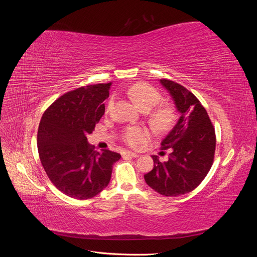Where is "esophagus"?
I'll return each instance as SVG.
<instances>
[{"instance_id": "34e87169", "label": "esophagus", "mask_w": 257, "mask_h": 257, "mask_svg": "<svg viewBox=\"0 0 257 257\" xmlns=\"http://www.w3.org/2000/svg\"><path fill=\"white\" fill-rule=\"evenodd\" d=\"M122 155H123V158H127V157H130V158H138L139 157L137 153L132 152V151H124Z\"/></svg>"}]
</instances>
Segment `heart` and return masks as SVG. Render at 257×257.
<instances>
[{
	"label": "heart",
	"mask_w": 257,
	"mask_h": 257,
	"mask_svg": "<svg viewBox=\"0 0 257 257\" xmlns=\"http://www.w3.org/2000/svg\"><path fill=\"white\" fill-rule=\"evenodd\" d=\"M126 94L143 111L151 110L148 113V120L155 130L165 132L173 125L175 121V110L172 106L162 104L152 109L162 99V96L151 85L144 82L134 83L126 90ZM112 105L113 98H110L107 109L109 110ZM150 136V132L143 126H128L122 132L123 142L133 148L142 146Z\"/></svg>",
	"instance_id": "b5f03b06"
}]
</instances>
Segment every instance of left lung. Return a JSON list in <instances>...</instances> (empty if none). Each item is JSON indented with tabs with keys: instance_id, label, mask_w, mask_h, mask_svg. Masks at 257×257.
<instances>
[{
	"instance_id": "8db88e82",
	"label": "left lung",
	"mask_w": 257,
	"mask_h": 257,
	"mask_svg": "<svg viewBox=\"0 0 257 257\" xmlns=\"http://www.w3.org/2000/svg\"><path fill=\"white\" fill-rule=\"evenodd\" d=\"M160 82L173 97L180 118L161 143L162 150H172L168 161L162 163L152 155L154 167L145 175V180L161 195L179 196L196 189L209 173L214 159L215 132L192 92L172 80Z\"/></svg>"
}]
</instances>
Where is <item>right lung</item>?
I'll use <instances>...</instances> for the list:
<instances>
[{
	"mask_svg": "<svg viewBox=\"0 0 257 257\" xmlns=\"http://www.w3.org/2000/svg\"><path fill=\"white\" fill-rule=\"evenodd\" d=\"M111 82L85 85L65 93L48 107L37 132L42 165L50 181L65 195L89 199L108 185L112 165L121 155L95 151L87 136L105 112Z\"/></svg>",
	"mask_w": 257,
	"mask_h": 257,
	"instance_id": "right-lung-1",
	"label": "right lung"
}]
</instances>
